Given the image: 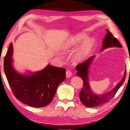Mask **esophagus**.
I'll list each match as a JSON object with an SVG mask.
<instances>
[{"instance_id":"obj_1","label":"esophagus","mask_w":130,"mask_h":130,"mask_svg":"<svg viewBox=\"0 0 130 130\" xmlns=\"http://www.w3.org/2000/svg\"><path fill=\"white\" fill-rule=\"evenodd\" d=\"M72 75V72L70 71V70H67V71L66 72V77L68 78L70 77Z\"/></svg>"}]
</instances>
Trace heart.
<instances>
[{
	"mask_svg": "<svg viewBox=\"0 0 130 130\" xmlns=\"http://www.w3.org/2000/svg\"><path fill=\"white\" fill-rule=\"evenodd\" d=\"M87 36L84 34H78L75 35L68 40L63 46L62 50L63 52L69 50L73 47L77 46L82 41L85 40ZM94 44V41L92 39L86 40L82 42L79 48L76 51L74 55V59L76 61H81L85 60L90 53Z\"/></svg>",
	"mask_w": 130,
	"mask_h": 130,
	"instance_id": "obj_1",
	"label": "heart"
}]
</instances>
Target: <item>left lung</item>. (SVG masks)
I'll return each instance as SVG.
<instances>
[{
	"instance_id": "left-lung-1",
	"label": "left lung",
	"mask_w": 130,
	"mask_h": 130,
	"mask_svg": "<svg viewBox=\"0 0 130 130\" xmlns=\"http://www.w3.org/2000/svg\"><path fill=\"white\" fill-rule=\"evenodd\" d=\"M106 31L107 32V34L105 36L103 42V46H102L103 50L106 48H112V47L122 48V46L119 41L113 36L112 34L107 29H106ZM94 57L95 56H91L88 58L87 60L82 62L81 64H78L76 67V69L77 72L76 75L78 76L81 77L82 79L84 80V87L79 94L80 99L81 103L86 107H95V106H99L108 102L115 95L118 90L123 84L125 80L126 73V70H125L124 77L113 89L108 92L101 94V95H98L94 93L90 88L88 80L89 69Z\"/></svg>"
}]
</instances>
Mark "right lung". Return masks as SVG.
Masks as SVG:
<instances>
[{"instance_id":"obj_1","label":"right lung","mask_w":130,"mask_h":130,"mask_svg":"<svg viewBox=\"0 0 130 130\" xmlns=\"http://www.w3.org/2000/svg\"><path fill=\"white\" fill-rule=\"evenodd\" d=\"M13 46L11 43L4 57V69L14 96L22 103L34 107L49 104L58 86L66 79V69L48 65L41 71L21 74L12 66Z\"/></svg>"}]
</instances>
